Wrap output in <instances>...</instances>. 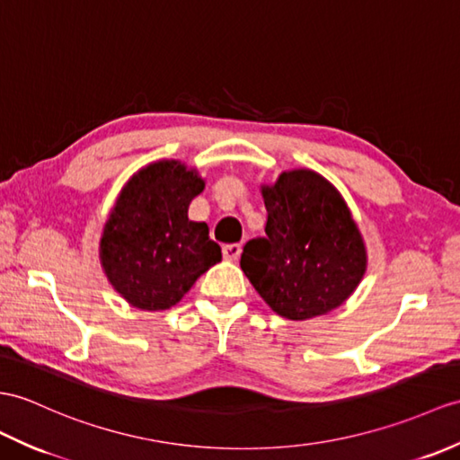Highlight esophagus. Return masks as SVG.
Instances as JSON below:
<instances>
[{"mask_svg": "<svg viewBox=\"0 0 460 460\" xmlns=\"http://www.w3.org/2000/svg\"><path fill=\"white\" fill-rule=\"evenodd\" d=\"M239 256H241V244L233 243V244H226V247H223V259L226 261H237Z\"/></svg>", "mask_w": 460, "mask_h": 460, "instance_id": "34e87169", "label": "esophagus"}]
</instances>
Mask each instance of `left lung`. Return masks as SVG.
Returning <instances> with one entry per match:
<instances>
[{
	"label": "left lung",
	"mask_w": 460,
	"mask_h": 460,
	"mask_svg": "<svg viewBox=\"0 0 460 460\" xmlns=\"http://www.w3.org/2000/svg\"><path fill=\"white\" fill-rule=\"evenodd\" d=\"M264 237L251 239L241 269L272 312L305 322L333 312L367 272V244L341 191L309 168L262 184Z\"/></svg>",
	"instance_id": "8db88e82"
}]
</instances>
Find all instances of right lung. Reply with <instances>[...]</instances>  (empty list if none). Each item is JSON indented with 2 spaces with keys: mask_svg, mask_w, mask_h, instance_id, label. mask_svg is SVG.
I'll return each mask as SVG.
<instances>
[{
  "mask_svg": "<svg viewBox=\"0 0 460 460\" xmlns=\"http://www.w3.org/2000/svg\"><path fill=\"white\" fill-rule=\"evenodd\" d=\"M206 180L181 160H155L127 180L105 221L100 262L113 290L143 312L176 305L221 261L204 221H190Z\"/></svg>",
  "mask_w": 460,
  "mask_h": 460,
  "instance_id": "obj_1",
  "label": "right lung"
}]
</instances>
